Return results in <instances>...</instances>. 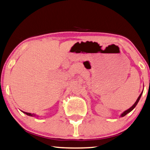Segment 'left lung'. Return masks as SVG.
Masks as SVG:
<instances>
[{
  "instance_id": "left-lung-1",
  "label": "left lung",
  "mask_w": 150,
  "mask_h": 150,
  "mask_svg": "<svg viewBox=\"0 0 150 150\" xmlns=\"http://www.w3.org/2000/svg\"><path fill=\"white\" fill-rule=\"evenodd\" d=\"M142 93H143V91H142V92L141 93H140V95L139 96V97L138 98V99H137V100L136 101V102L134 103V104L133 105L130 107V108H129L128 109H127V111H124L122 112V113L120 115V117H125L126 115L127 114H128V113H129V112H130V111H132V110L135 108V107L136 106V105L138 104V101H139V100H140V98H141V96H142Z\"/></svg>"
}]
</instances>
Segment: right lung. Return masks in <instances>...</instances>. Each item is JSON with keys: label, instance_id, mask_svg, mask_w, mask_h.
Returning a JSON list of instances; mask_svg holds the SVG:
<instances>
[{"label": "right lung", "instance_id": "right-lung-1", "mask_svg": "<svg viewBox=\"0 0 150 150\" xmlns=\"http://www.w3.org/2000/svg\"><path fill=\"white\" fill-rule=\"evenodd\" d=\"M23 113H25V115H28V116H30V117H38V115H35V114H31V113H30V112H23V111H22Z\"/></svg>", "mask_w": 150, "mask_h": 150}]
</instances>
